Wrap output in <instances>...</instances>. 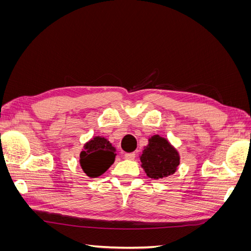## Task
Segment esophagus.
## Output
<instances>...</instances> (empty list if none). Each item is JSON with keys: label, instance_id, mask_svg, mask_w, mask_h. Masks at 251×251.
<instances>
[{"label": "esophagus", "instance_id": "obj_1", "mask_svg": "<svg viewBox=\"0 0 251 251\" xmlns=\"http://www.w3.org/2000/svg\"><path fill=\"white\" fill-rule=\"evenodd\" d=\"M124 157H125V159H127V160H134L136 155H135V153H126L124 155Z\"/></svg>", "mask_w": 251, "mask_h": 251}]
</instances>
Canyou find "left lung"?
<instances>
[{
	"label": "left lung",
	"mask_w": 251,
	"mask_h": 251,
	"mask_svg": "<svg viewBox=\"0 0 251 251\" xmlns=\"http://www.w3.org/2000/svg\"><path fill=\"white\" fill-rule=\"evenodd\" d=\"M141 166L151 179L169 177L177 171L180 157L177 150L163 137L154 135L140 156Z\"/></svg>",
	"instance_id": "1"
}]
</instances>
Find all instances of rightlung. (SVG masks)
Segmentation results:
<instances>
[{"mask_svg": "<svg viewBox=\"0 0 251 251\" xmlns=\"http://www.w3.org/2000/svg\"><path fill=\"white\" fill-rule=\"evenodd\" d=\"M116 149L104 137H94L83 146L80 166L90 178L100 177L114 163Z\"/></svg>", "mask_w": 251, "mask_h": 251, "instance_id": "add662e5", "label": "right lung"}]
</instances>
